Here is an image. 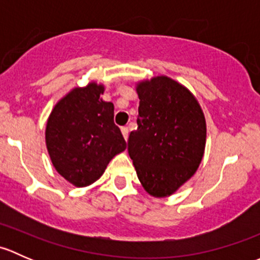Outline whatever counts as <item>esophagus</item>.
Wrapping results in <instances>:
<instances>
[{
    "mask_svg": "<svg viewBox=\"0 0 260 260\" xmlns=\"http://www.w3.org/2000/svg\"><path fill=\"white\" fill-rule=\"evenodd\" d=\"M120 131H122V135L123 137H124V140L127 141L128 140V135H129V131H128L127 127H122L120 128Z\"/></svg>",
    "mask_w": 260,
    "mask_h": 260,
    "instance_id": "esophagus-1",
    "label": "esophagus"
}]
</instances>
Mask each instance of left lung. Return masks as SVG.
Segmentation results:
<instances>
[{
	"label": "left lung",
	"mask_w": 260,
	"mask_h": 260,
	"mask_svg": "<svg viewBox=\"0 0 260 260\" xmlns=\"http://www.w3.org/2000/svg\"><path fill=\"white\" fill-rule=\"evenodd\" d=\"M137 93L138 128L128 138V153L147 192L169 196L203 159L205 118L195 96L167 77L142 81Z\"/></svg>",
	"instance_id": "1"
}]
</instances>
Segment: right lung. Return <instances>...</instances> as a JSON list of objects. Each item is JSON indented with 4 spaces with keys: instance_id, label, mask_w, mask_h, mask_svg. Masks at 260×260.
<instances>
[{
    "instance_id": "obj_1",
    "label": "right lung",
    "mask_w": 260,
    "mask_h": 260,
    "mask_svg": "<svg viewBox=\"0 0 260 260\" xmlns=\"http://www.w3.org/2000/svg\"><path fill=\"white\" fill-rule=\"evenodd\" d=\"M103 85L90 83L55 106L46 124V147L56 171L73 185L88 186L127 143L114 124V106L101 99Z\"/></svg>"
}]
</instances>
